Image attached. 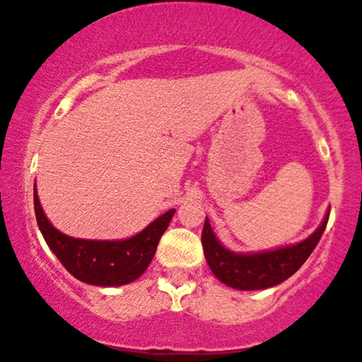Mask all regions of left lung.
<instances>
[{
    "mask_svg": "<svg viewBox=\"0 0 362 362\" xmlns=\"http://www.w3.org/2000/svg\"><path fill=\"white\" fill-rule=\"evenodd\" d=\"M329 214L319 229L298 245L280 247L267 252L238 255L221 245L212 233L211 224L206 219L202 229V246L207 264L212 273L228 286L238 290H263L275 286L293 275L305 263L315 246L319 245Z\"/></svg>",
    "mask_w": 362,
    "mask_h": 362,
    "instance_id": "obj_1",
    "label": "left lung"
}]
</instances>
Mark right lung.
<instances>
[{"label": "right lung", "instance_id": "1", "mask_svg": "<svg viewBox=\"0 0 362 362\" xmlns=\"http://www.w3.org/2000/svg\"><path fill=\"white\" fill-rule=\"evenodd\" d=\"M33 204L43 239L60 263L77 280L98 286L126 285L141 276L175 214V209H170L141 233L124 241H89L65 236L57 230L43 214L35 187Z\"/></svg>", "mask_w": 362, "mask_h": 362}]
</instances>
